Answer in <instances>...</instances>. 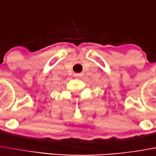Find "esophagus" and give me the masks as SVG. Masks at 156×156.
I'll return each mask as SVG.
<instances>
[{"label": "esophagus", "instance_id": "obj_1", "mask_svg": "<svg viewBox=\"0 0 156 156\" xmlns=\"http://www.w3.org/2000/svg\"><path fill=\"white\" fill-rule=\"evenodd\" d=\"M80 74H76L75 76H80Z\"/></svg>", "mask_w": 156, "mask_h": 156}]
</instances>
